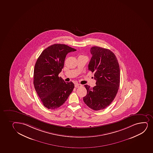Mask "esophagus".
<instances>
[{
  "label": "esophagus",
  "instance_id": "esophagus-1",
  "mask_svg": "<svg viewBox=\"0 0 153 153\" xmlns=\"http://www.w3.org/2000/svg\"><path fill=\"white\" fill-rule=\"evenodd\" d=\"M82 85H81V84H78V83H77V84H76L75 85V87L76 88H80V87H82Z\"/></svg>",
  "mask_w": 153,
  "mask_h": 153
}]
</instances>
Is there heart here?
I'll use <instances>...</instances> for the list:
<instances>
[{
    "label": "heart",
    "instance_id": "heart-1",
    "mask_svg": "<svg viewBox=\"0 0 153 153\" xmlns=\"http://www.w3.org/2000/svg\"><path fill=\"white\" fill-rule=\"evenodd\" d=\"M83 56V55H80V56Z\"/></svg>",
    "mask_w": 153,
    "mask_h": 153
}]
</instances>
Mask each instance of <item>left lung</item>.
Here are the masks:
<instances>
[{
	"label": "left lung",
	"mask_w": 153,
	"mask_h": 153,
	"mask_svg": "<svg viewBox=\"0 0 153 153\" xmlns=\"http://www.w3.org/2000/svg\"><path fill=\"white\" fill-rule=\"evenodd\" d=\"M92 55L88 70L94 73L96 85L84 86L87 94L83 101L93 110H102L108 107L115 98L120 83V69L115 54L110 50L100 47L91 48Z\"/></svg>",
	"instance_id": "1"
}]
</instances>
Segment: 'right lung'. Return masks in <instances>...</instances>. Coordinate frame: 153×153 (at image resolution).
<instances>
[{
  "instance_id": "1",
  "label": "right lung",
  "mask_w": 153,
  "mask_h": 153,
  "mask_svg": "<svg viewBox=\"0 0 153 153\" xmlns=\"http://www.w3.org/2000/svg\"><path fill=\"white\" fill-rule=\"evenodd\" d=\"M76 50L65 44H55L45 49L36 60L33 84L43 105L49 109L62 106L73 91L74 83L65 82L59 74L67 54Z\"/></svg>"
}]
</instances>
